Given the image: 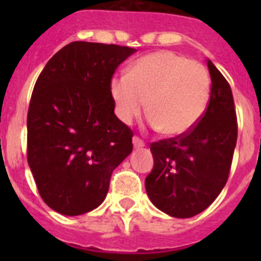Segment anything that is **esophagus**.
Instances as JSON below:
<instances>
[{"mask_svg": "<svg viewBox=\"0 0 261 261\" xmlns=\"http://www.w3.org/2000/svg\"><path fill=\"white\" fill-rule=\"evenodd\" d=\"M133 145H134L135 149H139V147L145 146V142L141 138H138V137H134L133 138Z\"/></svg>", "mask_w": 261, "mask_h": 261, "instance_id": "1", "label": "esophagus"}]
</instances>
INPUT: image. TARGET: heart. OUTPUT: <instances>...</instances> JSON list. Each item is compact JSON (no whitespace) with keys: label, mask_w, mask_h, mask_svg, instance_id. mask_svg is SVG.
<instances>
[{"label":"heart","mask_w":261,"mask_h":261,"mask_svg":"<svg viewBox=\"0 0 261 261\" xmlns=\"http://www.w3.org/2000/svg\"><path fill=\"white\" fill-rule=\"evenodd\" d=\"M111 94L123 123L138 118L147 101L151 126L168 137H181L206 114L211 79L199 62L173 51H157L139 58L128 74L112 79Z\"/></svg>","instance_id":"b5f03b06"}]
</instances>
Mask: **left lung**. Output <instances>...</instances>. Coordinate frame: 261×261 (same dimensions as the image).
Masks as SVG:
<instances>
[{
    "label": "left lung",
    "instance_id": "8db88e82",
    "mask_svg": "<svg viewBox=\"0 0 261 261\" xmlns=\"http://www.w3.org/2000/svg\"><path fill=\"white\" fill-rule=\"evenodd\" d=\"M211 94L206 114L188 134L151 143L145 180L151 203L174 218H191L214 202L229 177L237 142L234 100L226 79L207 59Z\"/></svg>",
    "mask_w": 261,
    "mask_h": 261
}]
</instances>
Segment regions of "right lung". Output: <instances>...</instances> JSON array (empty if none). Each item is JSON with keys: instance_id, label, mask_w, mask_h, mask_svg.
<instances>
[{"instance_id": "1", "label": "right lung", "mask_w": 261, "mask_h": 261, "mask_svg": "<svg viewBox=\"0 0 261 261\" xmlns=\"http://www.w3.org/2000/svg\"><path fill=\"white\" fill-rule=\"evenodd\" d=\"M135 48L71 42L36 80L27 116V159L42 199L63 215L94 210L133 131L114 114L111 80Z\"/></svg>"}]
</instances>
